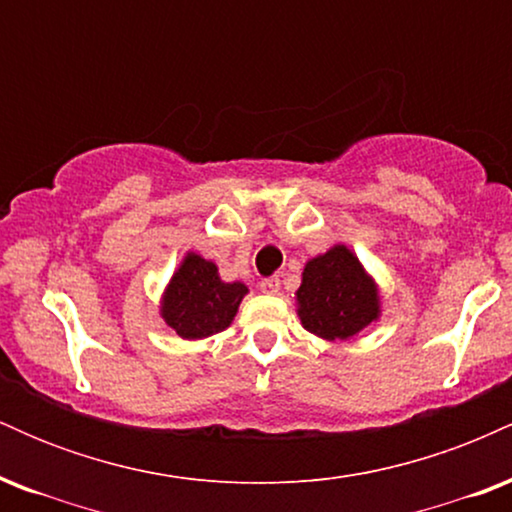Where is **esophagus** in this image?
<instances>
[{
    "label": "esophagus",
    "instance_id": "obj_1",
    "mask_svg": "<svg viewBox=\"0 0 512 512\" xmlns=\"http://www.w3.org/2000/svg\"><path fill=\"white\" fill-rule=\"evenodd\" d=\"M262 293H279V276H269V279L260 281Z\"/></svg>",
    "mask_w": 512,
    "mask_h": 512
}]
</instances>
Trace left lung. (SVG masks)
I'll list each match as a JSON object with an SVG mask.
<instances>
[{"label": "left lung", "instance_id": "left-lung-1", "mask_svg": "<svg viewBox=\"0 0 512 512\" xmlns=\"http://www.w3.org/2000/svg\"><path fill=\"white\" fill-rule=\"evenodd\" d=\"M301 325L327 342H349L383 315V296L375 276L344 243L305 262L296 291Z\"/></svg>", "mask_w": 512, "mask_h": 512}]
</instances>
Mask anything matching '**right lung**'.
<instances>
[{"label": "right lung", "instance_id": "add662e5", "mask_svg": "<svg viewBox=\"0 0 512 512\" xmlns=\"http://www.w3.org/2000/svg\"><path fill=\"white\" fill-rule=\"evenodd\" d=\"M245 296L243 281H223L216 262L187 250L161 293L158 315L178 337L199 342L231 327Z\"/></svg>", "mask_w": 512, "mask_h": 512}]
</instances>
